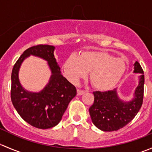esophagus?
Returning a JSON list of instances; mask_svg holds the SVG:
<instances>
[{
    "label": "esophagus",
    "instance_id": "obj_1",
    "mask_svg": "<svg viewBox=\"0 0 152 152\" xmlns=\"http://www.w3.org/2000/svg\"><path fill=\"white\" fill-rule=\"evenodd\" d=\"M85 93V92L84 91V90H80V89H77V94H78V96H82V95H83Z\"/></svg>",
    "mask_w": 152,
    "mask_h": 152
}]
</instances>
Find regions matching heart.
I'll use <instances>...</instances> for the list:
<instances>
[{
    "instance_id": "heart-1",
    "label": "heart",
    "mask_w": 152,
    "mask_h": 152,
    "mask_svg": "<svg viewBox=\"0 0 152 152\" xmlns=\"http://www.w3.org/2000/svg\"><path fill=\"white\" fill-rule=\"evenodd\" d=\"M126 63L122 58L114 57L104 50H86L78 56H70L63 65V71L71 83L89 78L92 85L99 91H108L117 85L124 76Z\"/></svg>"
}]
</instances>
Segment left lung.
Wrapping results in <instances>:
<instances>
[{"label":"left lung","mask_w":152,"mask_h":152,"mask_svg":"<svg viewBox=\"0 0 152 152\" xmlns=\"http://www.w3.org/2000/svg\"><path fill=\"white\" fill-rule=\"evenodd\" d=\"M134 73H140L138 85L131 101L124 102L119 98L117 89L106 92H93L94 103L90 107L93 124L104 132L117 131L123 128L135 117L143 100L144 75L138 62L134 64Z\"/></svg>","instance_id":"1"}]
</instances>
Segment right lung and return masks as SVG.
Masks as SVG:
<instances>
[{
    "label": "right lung",
    "mask_w": 152,
    "mask_h": 152,
    "mask_svg": "<svg viewBox=\"0 0 152 152\" xmlns=\"http://www.w3.org/2000/svg\"><path fill=\"white\" fill-rule=\"evenodd\" d=\"M54 50V46L48 45L29 48L15 64L11 76V99L14 107L25 121L42 129L52 128L60 122L69 103L76 95V87L61 74ZM31 55L47 61L52 72L49 83L38 93L24 89L19 80V67Z\"/></svg>",
    "instance_id": "1"
}]
</instances>
